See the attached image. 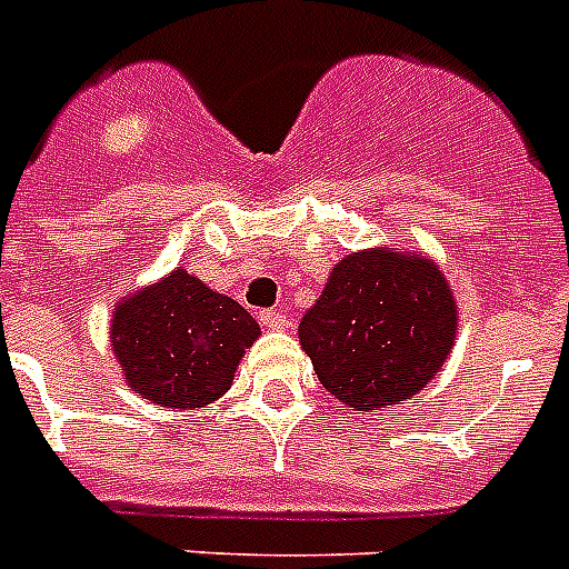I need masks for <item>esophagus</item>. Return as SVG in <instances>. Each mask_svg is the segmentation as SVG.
<instances>
[{
	"label": "esophagus",
	"mask_w": 569,
	"mask_h": 569,
	"mask_svg": "<svg viewBox=\"0 0 569 569\" xmlns=\"http://www.w3.org/2000/svg\"><path fill=\"white\" fill-rule=\"evenodd\" d=\"M260 321L262 327H269V330H286V327H289V318H286L280 309H262Z\"/></svg>",
	"instance_id": "1"
}]
</instances>
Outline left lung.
Returning a JSON list of instances; mask_svg holds the SVG:
<instances>
[{"instance_id":"obj_1","label":"left lung","mask_w":569,"mask_h":569,"mask_svg":"<svg viewBox=\"0 0 569 569\" xmlns=\"http://www.w3.org/2000/svg\"><path fill=\"white\" fill-rule=\"evenodd\" d=\"M452 339L450 286L418 253H348L300 321L321 386L359 415L427 389Z\"/></svg>"}]
</instances>
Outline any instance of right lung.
<instances>
[{
	"mask_svg": "<svg viewBox=\"0 0 569 569\" xmlns=\"http://www.w3.org/2000/svg\"><path fill=\"white\" fill-rule=\"evenodd\" d=\"M257 336L248 309L183 269L122 300L110 330L124 382L166 409H198L224 395Z\"/></svg>",
	"mask_w": 569,
	"mask_h": 569,
	"instance_id": "obj_1",
	"label": "right lung"
}]
</instances>
